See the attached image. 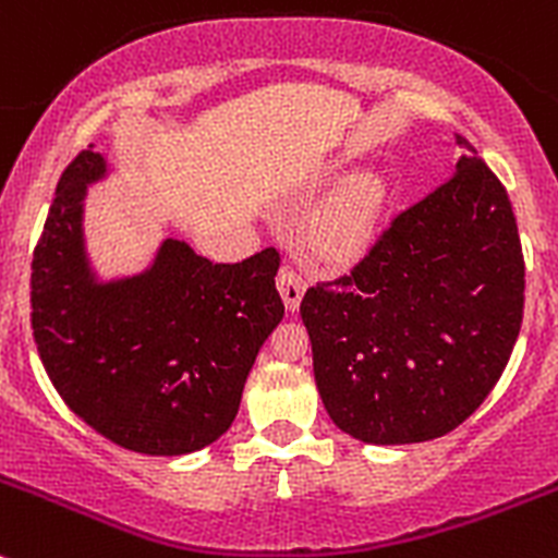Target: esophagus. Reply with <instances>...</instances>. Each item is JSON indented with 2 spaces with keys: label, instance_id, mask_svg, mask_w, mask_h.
<instances>
[{
  "label": "esophagus",
  "instance_id": "obj_1",
  "mask_svg": "<svg viewBox=\"0 0 558 558\" xmlns=\"http://www.w3.org/2000/svg\"><path fill=\"white\" fill-rule=\"evenodd\" d=\"M305 275L302 272H296V269H291V267H283L278 272V291H280V296H283V305H286V311L289 313H294L296 307H300V302H302V294H305Z\"/></svg>",
  "mask_w": 558,
  "mask_h": 558
}]
</instances>
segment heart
I'll return each mask as SVG.
<instances>
[{"instance_id": "obj_1", "label": "heart", "mask_w": 558, "mask_h": 558, "mask_svg": "<svg viewBox=\"0 0 558 558\" xmlns=\"http://www.w3.org/2000/svg\"><path fill=\"white\" fill-rule=\"evenodd\" d=\"M384 204V180L373 171L349 177L311 226V245L329 262H351L371 245Z\"/></svg>"}]
</instances>
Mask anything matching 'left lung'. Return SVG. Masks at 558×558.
Returning a JSON list of instances; mask_svg holds the SVG:
<instances>
[{
    "mask_svg": "<svg viewBox=\"0 0 558 558\" xmlns=\"http://www.w3.org/2000/svg\"><path fill=\"white\" fill-rule=\"evenodd\" d=\"M456 174L302 296L324 409L365 445H414L480 409L523 322V253L499 177L458 138Z\"/></svg>",
    "mask_w": 558,
    "mask_h": 558,
    "instance_id": "8db88e82",
    "label": "left lung"
}]
</instances>
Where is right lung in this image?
I'll use <instances>...</instances> for the list:
<instances>
[{
	"instance_id": "add662e5",
	"label": "right lung",
	"mask_w": 558,
	"mask_h": 558,
	"mask_svg": "<svg viewBox=\"0 0 558 558\" xmlns=\"http://www.w3.org/2000/svg\"><path fill=\"white\" fill-rule=\"evenodd\" d=\"M108 171L84 149L59 177L32 256V329L73 414L124 450L187 456L234 423L258 349L283 318L275 247L213 264L163 240L142 275L100 283L84 247V198Z\"/></svg>"
}]
</instances>
